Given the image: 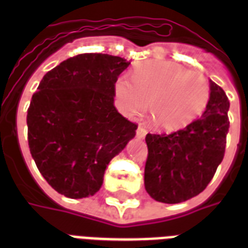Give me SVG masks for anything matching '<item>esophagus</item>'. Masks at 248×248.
<instances>
[{
	"label": "esophagus",
	"mask_w": 248,
	"mask_h": 248,
	"mask_svg": "<svg viewBox=\"0 0 248 248\" xmlns=\"http://www.w3.org/2000/svg\"><path fill=\"white\" fill-rule=\"evenodd\" d=\"M145 135H147V130H145L143 126H139L138 130H136V138H138V139H144Z\"/></svg>",
	"instance_id": "esophagus-1"
}]
</instances>
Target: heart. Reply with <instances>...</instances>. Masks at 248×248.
Here are the masks:
<instances>
[{
  "label": "heart",
  "mask_w": 248,
  "mask_h": 248,
  "mask_svg": "<svg viewBox=\"0 0 248 248\" xmlns=\"http://www.w3.org/2000/svg\"><path fill=\"white\" fill-rule=\"evenodd\" d=\"M122 112L149 116L155 127L175 131L203 114L210 100V86L203 76L170 62H143L132 71V82L118 77L114 83Z\"/></svg>",
  "instance_id": "1"
}]
</instances>
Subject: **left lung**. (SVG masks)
<instances>
[{
  "label": "left lung",
  "instance_id": "left-lung-1",
  "mask_svg": "<svg viewBox=\"0 0 248 248\" xmlns=\"http://www.w3.org/2000/svg\"><path fill=\"white\" fill-rule=\"evenodd\" d=\"M229 100L210 79L202 117L172 134H148L144 185L153 200L180 203L203 192L221 163L229 131Z\"/></svg>",
  "mask_w": 248,
  "mask_h": 248
}]
</instances>
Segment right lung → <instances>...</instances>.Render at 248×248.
<instances>
[{
  "label": "right lung",
  "mask_w": 248,
  "mask_h": 248,
  "mask_svg": "<svg viewBox=\"0 0 248 248\" xmlns=\"http://www.w3.org/2000/svg\"><path fill=\"white\" fill-rule=\"evenodd\" d=\"M128 65L120 56L79 54L47 72L33 93L29 151L45 180L68 198L93 196L135 136L138 124L114 107V83Z\"/></svg>",
  "instance_id": "1"
}]
</instances>
